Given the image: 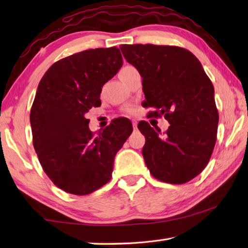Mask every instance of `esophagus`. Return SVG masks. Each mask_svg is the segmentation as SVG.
Here are the masks:
<instances>
[{"mask_svg":"<svg viewBox=\"0 0 248 248\" xmlns=\"http://www.w3.org/2000/svg\"><path fill=\"white\" fill-rule=\"evenodd\" d=\"M132 125H133V129H134V130H136V129L138 128V123H137L136 120H132Z\"/></svg>","mask_w":248,"mask_h":248,"instance_id":"1","label":"esophagus"}]
</instances>
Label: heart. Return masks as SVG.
<instances>
[{"instance_id":"1","label":"heart","mask_w":248,"mask_h":248,"mask_svg":"<svg viewBox=\"0 0 248 248\" xmlns=\"http://www.w3.org/2000/svg\"><path fill=\"white\" fill-rule=\"evenodd\" d=\"M130 69H132V66H130V65L124 66V68L119 71V75L124 73V72H127V71L130 70ZM124 110H125V112H128V114H131L132 115V114H136L137 109H136V107H133V106H127V107H125Z\"/></svg>"}]
</instances>
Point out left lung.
<instances>
[{
    "instance_id": "obj_1",
    "label": "left lung",
    "mask_w": 248,
    "mask_h": 248,
    "mask_svg": "<svg viewBox=\"0 0 248 248\" xmlns=\"http://www.w3.org/2000/svg\"><path fill=\"white\" fill-rule=\"evenodd\" d=\"M120 50L142 78L144 104L170 124L162 134L143 121L142 150L150 173L161 182L184 184L207 166L215 149L219 114L215 89L200 61L174 46L123 45Z\"/></svg>"
}]
</instances>
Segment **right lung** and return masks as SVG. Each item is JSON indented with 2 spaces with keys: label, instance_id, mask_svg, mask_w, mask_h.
I'll return each mask as SVG.
<instances>
[{
  "label": "right lung",
  "instance_id": "obj_1",
  "mask_svg": "<svg viewBox=\"0 0 248 248\" xmlns=\"http://www.w3.org/2000/svg\"><path fill=\"white\" fill-rule=\"evenodd\" d=\"M121 66L118 48L90 49L57 61L40 79L31 110L33 148L45 173L69 194L89 195L107 184L132 132L130 120L118 118L94 134L84 116L102 104V87Z\"/></svg>",
  "mask_w": 248,
  "mask_h": 248
}]
</instances>
